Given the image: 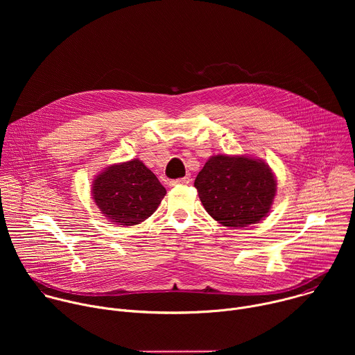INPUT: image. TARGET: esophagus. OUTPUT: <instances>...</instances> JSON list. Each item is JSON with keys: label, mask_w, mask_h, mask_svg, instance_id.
Wrapping results in <instances>:
<instances>
[{"label": "esophagus", "mask_w": 355, "mask_h": 355, "mask_svg": "<svg viewBox=\"0 0 355 355\" xmlns=\"http://www.w3.org/2000/svg\"><path fill=\"white\" fill-rule=\"evenodd\" d=\"M191 180L189 177H184V178H178V180H173L170 181V187H178V185H185L188 184Z\"/></svg>", "instance_id": "esophagus-1"}]
</instances>
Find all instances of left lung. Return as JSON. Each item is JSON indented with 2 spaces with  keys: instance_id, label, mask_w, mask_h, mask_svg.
<instances>
[{
  "instance_id": "8db88e82",
  "label": "left lung",
  "mask_w": 355,
  "mask_h": 355,
  "mask_svg": "<svg viewBox=\"0 0 355 355\" xmlns=\"http://www.w3.org/2000/svg\"><path fill=\"white\" fill-rule=\"evenodd\" d=\"M202 205L219 223L245 227L270 211L277 182L271 168L244 156H214L193 182Z\"/></svg>"
}]
</instances>
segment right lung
<instances>
[{"label": "right lung", "instance_id": "1", "mask_svg": "<svg viewBox=\"0 0 355 355\" xmlns=\"http://www.w3.org/2000/svg\"><path fill=\"white\" fill-rule=\"evenodd\" d=\"M166 188L140 160L111 166L92 185L96 207L116 225L133 226L153 215Z\"/></svg>", "mask_w": 355, "mask_h": 355}]
</instances>
